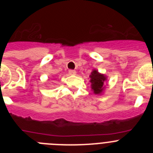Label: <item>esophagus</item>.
Here are the masks:
<instances>
[{
  "instance_id": "34e87169",
  "label": "esophagus",
  "mask_w": 153,
  "mask_h": 153,
  "mask_svg": "<svg viewBox=\"0 0 153 153\" xmlns=\"http://www.w3.org/2000/svg\"><path fill=\"white\" fill-rule=\"evenodd\" d=\"M69 74H70V75H76V72L75 70H69Z\"/></svg>"
}]
</instances>
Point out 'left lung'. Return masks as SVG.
Listing matches in <instances>:
<instances>
[{
  "label": "left lung",
  "mask_w": 153,
  "mask_h": 153,
  "mask_svg": "<svg viewBox=\"0 0 153 153\" xmlns=\"http://www.w3.org/2000/svg\"><path fill=\"white\" fill-rule=\"evenodd\" d=\"M91 83V90L96 95L102 94L106 88V82L107 76L103 74H100L97 70H93L90 75Z\"/></svg>",
  "instance_id": "obj_1"
}]
</instances>
